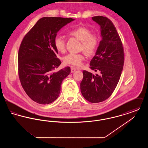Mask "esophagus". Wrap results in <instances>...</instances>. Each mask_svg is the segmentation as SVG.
<instances>
[{"label": "esophagus", "mask_w": 148, "mask_h": 148, "mask_svg": "<svg viewBox=\"0 0 148 148\" xmlns=\"http://www.w3.org/2000/svg\"><path fill=\"white\" fill-rule=\"evenodd\" d=\"M77 69H81L80 68H75L74 66H71V73H74V71H75Z\"/></svg>", "instance_id": "obj_1"}]
</instances>
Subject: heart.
<instances>
[{"instance_id":"heart-1","label":"heart","mask_w":148,"mask_h":148,"mask_svg":"<svg viewBox=\"0 0 148 148\" xmlns=\"http://www.w3.org/2000/svg\"><path fill=\"white\" fill-rule=\"evenodd\" d=\"M69 34L82 42L80 49L83 50L86 56H91L95 53L98 47V37L96 34H92L90 29L85 27H79L71 30ZM54 44L58 51L62 53L65 51V41L62 36L56 35L54 39ZM84 59L83 54L71 53L64 58V62L68 64L79 66Z\"/></svg>"}]
</instances>
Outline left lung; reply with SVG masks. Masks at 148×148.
I'll use <instances>...</instances> for the list:
<instances>
[{
    "label": "left lung",
    "instance_id": "left-lung-1",
    "mask_svg": "<svg viewBox=\"0 0 148 148\" xmlns=\"http://www.w3.org/2000/svg\"><path fill=\"white\" fill-rule=\"evenodd\" d=\"M92 19L100 25L102 38L90 62V69L98 73L83 71L80 90L86 100L97 103L106 100L115 90L123 71L124 53L112 21L103 16H93Z\"/></svg>",
    "mask_w": 148,
    "mask_h": 148
}]
</instances>
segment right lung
Masks as SVG:
<instances>
[{
  "label": "right lung",
  "mask_w": 148,
  "mask_h": 148,
  "mask_svg": "<svg viewBox=\"0 0 148 148\" xmlns=\"http://www.w3.org/2000/svg\"><path fill=\"white\" fill-rule=\"evenodd\" d=\"M74 19L43 17L25 35L18 56V73L24 91L36 103L49 104L58 98L62 82L71 73L66 66L53 72L61 64L54 39L64 26Z\"/></svg>",
  "instance_id": "right-lung-1"
}]
</instances>
